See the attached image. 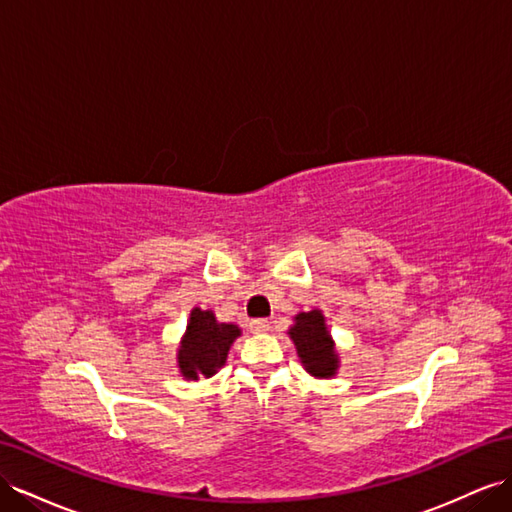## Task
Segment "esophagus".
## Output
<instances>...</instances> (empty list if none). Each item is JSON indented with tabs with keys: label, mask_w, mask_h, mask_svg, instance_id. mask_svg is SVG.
Returning <instances> with one entry per match:
<instances>
[{
	"label": "esophagus",
	"mask_w": 512,
	"mask_h": 512,
	"mask_svg": "<svg viewBox=\"0 0 512 512\" xmlns=\"http://www.w3.org/2000/svg\"><path fill=\"white\" fill-rule=\"evenodd\" d=\"M269 329H271V325H269L267 319H256V321L250 323V331H252V334H267Z\"/></svg>",
	"instance_id": "34e87169"
}]
</instances>
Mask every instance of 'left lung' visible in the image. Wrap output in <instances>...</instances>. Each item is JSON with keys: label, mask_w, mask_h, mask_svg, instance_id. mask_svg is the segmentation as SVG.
Returning <instances> with one entry per match:
<instances>
[{"label": "left lung", "mask_w": 512, "mask_h": 512, "mask_svg": "<svg viewBox=\"0 0 512 512\" xmlns=\"http://www.w3.org/2000/svg\"><path fill=\"white\" fill-rule=\"evenodd\" d=\"M288 336L293 340L299 362L308 375L314 379H334L338 375L340 355L323 310L314 308L310 312L295 314Z\"/></svg>", "instance_id": "left-lung-1"}]
</instances>
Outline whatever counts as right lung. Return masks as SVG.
Here are the masks:
<instances>
[{
	"label": "right lung",
	"mask_w": 512,
	"mask_h": 512,
	"mask_svg": "<svg viewBox=\"0 0 512 512\" xmlns=\"http://www.w3.org/2000/svg\"><path fill=\"white\" fill-rule=\"evenodd\" d=\"M241 329L232 323H219L211 310L193 308L187 329L176 349V366L185 381L211 379L226 364L232 342Z\"/></svg>",
	"instance_id": "right-lung-1"
}]
</instances>
